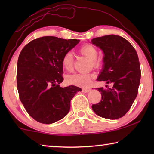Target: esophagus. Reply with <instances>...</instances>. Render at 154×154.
<instances>
[{
	"label": "esophagus",
	"instance_id": "34e87169",
	"mask_svg": "<svg viewBox=\"0 0 154 154\" xmlns=\"http://www.w3.org/2000/svg\"><path fill=\"white\" fill-rule=\"evenodd\" d=\"M82 91V92H83V93H88V92H90V90L87 89V88H83Z\"/></svg>",
	"mask_w": 154,
	"mask_h": 154
}]
</instances>
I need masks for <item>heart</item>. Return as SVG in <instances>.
<instances>
[{
    "label": "heart",
    "mask_w": 154,
    "mask_h": 154,
    "mask_svg": "<svg viewBox=\"0 0 154 154\" xmlns=\"http://www.w3.org/2000/svg\"><path fill=\"white\" fill-rule=\"evenodd\" d=\"M79 52L92 60L93 66H98L101 61L97 58L98 52L94 46L90 44H85L79 49ZM74 58L71 52H66L62 59V64L66 71H71L73 69ZM92 76L90 74L75 73L70 75L66 78L67 82L77 86L85 87L90 85Z\"/></svg>",
    "instance_id": "obj_1"
}]
</instances>
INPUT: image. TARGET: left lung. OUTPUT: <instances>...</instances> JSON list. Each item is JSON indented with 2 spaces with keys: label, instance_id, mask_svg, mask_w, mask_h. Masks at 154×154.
I'll return each instance as SVG.
<instances>
[{
  "label": "left lung",
  "instance_id": "8db88e82",
  "mask_svg": "<svg viewBox=\"0 0 154 154\" xmlns=\"http://www.w3.org/2000/svg\"><path fill=\"white\" fill-rule=\"evenodd\" d=\"M92 43L105 54L97 80L113 85L107 90L98 88L102 97L98 104L92 105V110L104 118H120L130 110L138 94L141 72L137 53L120 36H103L93 38Z\"/></svg>",
  "mask_w": 154,
  "mask_h": 154
}]
</instances>
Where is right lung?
Segmentation results:
<instances>
[{"label": "right lung", "mask_w": 154, "mask_h": 154, "mask_svg": "<svg viewBox=\"0 0 154 154\" xmlns=\"http://www.w3.org/2000/svg\"><path fill=\"white\" fill-rule=\"evenodd\" d=\"M79 40L47 36L28 43L18 58L17 86L21 102L28 113L40 123L49 124L69 113L77 92L75 85L61 88L62 59Z\"/></svg>", "instance_id": "right-lung-1"}]
</instances>
